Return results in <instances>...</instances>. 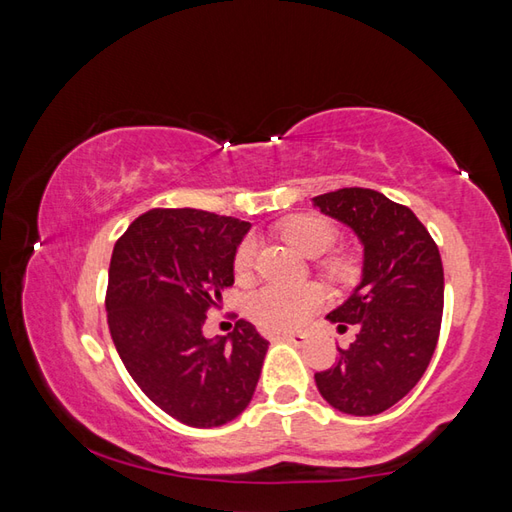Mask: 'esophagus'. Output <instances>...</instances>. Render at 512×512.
Masks as SVG:
<instances>
[{"mask_svg": "<svg viewBox=\"0 0 512 512\" xmlns=\"http://www.w3.org/2000/svg\"><path fill=\"white\" fill-rule=\"evenodd\" d=\"M282 339L288 344H293V346H304L308 337L304 333H282Z\"/></svg>", "mask_w": 512, "mask_h": 512, "instance_id": "34e87169", "label": "esophagus"}]
</instances>
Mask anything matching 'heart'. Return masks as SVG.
Here are the masks:
<instances>
[{"label":"heart","instance_id":"heart-1","mask_svg":"<svg viewBox=\"0 0 512 512\" xmlns=\"http://www.w3.org/2000/svg\"><path fill=\"white\" fill-rule=\"evenodd\" d=\"M284 242L297 248L302 255L317 257L333 246L337 230L324 217L317 215H297L279 228ZM255 239L246 237L235 250L233 268L239 279L248 277L255 264ZM328 273L335 279H348L353 275V262L346 257L330 259L326 264ZM326 290L319 284H266L250 293L246 310L250 319L259 326L270 330H293L302 326L315 310L324 304Z\"/></svg>","mask_w":512,"mask_h":512}]
</instances>
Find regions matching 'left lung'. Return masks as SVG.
Masks as SVG:
<instances>
[{
	"instance_id": "obj_1",
	"label": "left lung",
	"mask_w": 512,
	"mask_h": 512,
	"mask_svg": "<svg viewBox=\"0 0 512 512\" xmlns=\"http://www.w3.org/2000/svg\"><path fill=\"white\" fill-rule=\"evenodd\" d=\"M364 246L362 279L330 310L337 330L357 326L337 362L315 373L319 393L339 413L368 417L395 406L422 379L444 313V268L437 244L410 208L370 188L313 197Z\"/></svg>"
}]
</instances>
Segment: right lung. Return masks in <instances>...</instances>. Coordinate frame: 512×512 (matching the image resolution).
<instances>
[{"label": "right lung", "instance_id": "add662e5", "mask_svg": "<svg viewBox=\"0 0 512 512\" xmlns=\"http://www.w3.org/2000/svg\"><path fill=\"white\" fill-rule=\"evenodd\" d=\"M250 224L195 208H155L117 239L108 268L110 337L144 395L177 422H233L253 399L268 342L239 319L206 339V313L235 282Z\"/></svg>", "mask_w": 512, "mask_h": 512}]
</instances>
